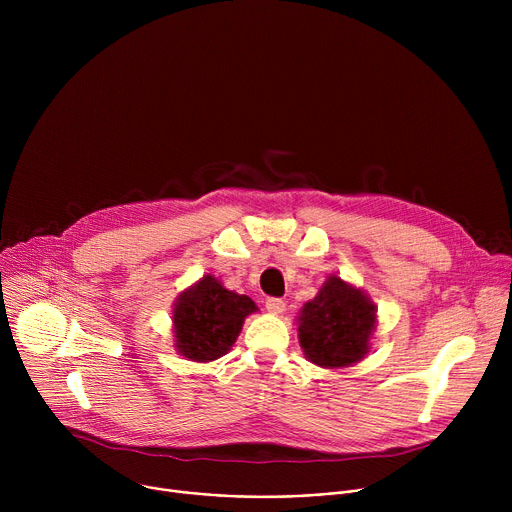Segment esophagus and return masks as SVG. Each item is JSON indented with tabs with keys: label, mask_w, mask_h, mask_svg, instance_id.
<instances>
[{
	"label": "esophagus",
	"mask_w": 512,
	"mask_h": 512,
	"mask_svg": "<svg viewBox=\"0 0 512 512\" xmlns=\"http://www.w3.org/2000/svg\"><path fill=\"white\" fill-rule=\"evenodd\" d=\"M265 308H267V312H269V314L279 316V314H283V312H285V302H283V300H279V298H269V300L265 302Z\"/></svg>",
	"instance_id": "esophagus-1"
}]
</instances>
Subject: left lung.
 I'll use <instances>...</instances> for the list:
<instances>
[{"mask_svg": "<svg viewBox=\"0 0 512 512\" xmlns=\"http://www.w3.org/2000/svg\"><path fill=\"white\" fill-rule=\"evenodd\" d=\"M304 356L322 369H344L371 352L377 306L362 287L330 275L298 318Z\"/></svg>", "mask_w": 512, "mask_h": 512, "instance_id": "obj_1", "label": "left lung"}]
</instances>
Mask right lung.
Masks as SVG:
<instances>
[{"instance_id":"1","label":"right lung","mask_w":512,"mask_h":512,"mask_svg":"<svg viewBox=\"0 0 512 512\" xmlns=\"http://www.w3.org/2000/svg\"><path fill=\"white\" fill-rule=\"evenodd\" d=\"M259 308L255 302L227 289L214 275H202L180 291L172 308L174 348L192 362H210L225 356L237 342L245 318Z\"/></svg>"}]
</instances>
